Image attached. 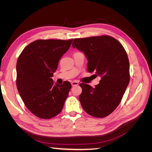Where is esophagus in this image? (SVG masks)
Listing matches in <instances>:
<instances>
[{"label": "esophagus", "mask_w": 152, "mask_h": 152, "mask_svg": "<svg viewBox=\"0 0 152 152\" xmlns=\"http://www.w3.org/2000/svg\"><path fill=\"white\" fill-rule=\"evenodd\" d=\"M71 84L72 86H77L78 84H79V83H78V82H77V81H72Z\"/></svg>", "instance_id": "obj_1"}]
</instances>
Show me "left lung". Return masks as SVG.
<instances>
[{
    "mask_svg": "<svg viewBox=\"0 0 152 152\" xmlns=\"http://www.w3.org/2000/svg\"><path fill=\"white\" fill-rule=\"evenodd\" d=\"M72 46L84 53L88 72L101 77L94 88L80 84L82 107L91 116L107 117L120 104L129 83V61L126 50L117 40L108 35L75 39Z\"/></svg>",
    "mask_w": 152,
    "mask_h": 152,
    "instance_id": "left-lung-1",
    "label": "left lung"
}]
</instances>
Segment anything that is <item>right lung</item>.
I'll use <instances>...</instances> for the list:
<instances>
[{"label": "right lung", "mask_w": 152, "mask_h": 152, "mask_svg": "<svg viewBox=\"0 0 152 152\" xmlns=\"http://www.w3.org/2000/svg\"><path fill=\"white\" fill-rule=\"evenodd\" d=\"M72 40H35L25 48L18 57V91L26 108L40 118L49 119L57 115L68 97L70 82L54 85L51 77Z\"/></svg>", "instance_id": "obj_1"}]
</instances>
